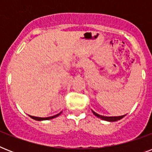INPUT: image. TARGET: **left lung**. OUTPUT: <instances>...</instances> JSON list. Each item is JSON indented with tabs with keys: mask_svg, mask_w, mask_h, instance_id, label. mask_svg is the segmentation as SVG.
I'll return each instance as SVG.
<instances>
[{
	"mask_svg": "<svg viewBox=\"0 0 152 152\" xmlns=\"http://www.w3.org/2000/svg\"><path fill=\"white\" fill-rule=\"evenodd\" d=\"M92 113H94L96 117H98V118H101V119H102V120L104 121H117L120 120V119L123 118L125 115H126V114H125V115L118 116V117H106V116H102L100 115V114H98L97 113H95V111H93V110H92Z\"/></svg>",
	"mask_w": 152,
	"mask_h": 152,
	"instance_id": "8db88e82",
	"label": "left lung"
}]
</instances>
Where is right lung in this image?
<instances>
[{"label":"right lung","mask_w":152,"mask_h":152,"mask_svg":"<svg viewBox=\"0 0 152 152\" xmlns=\"http://www.w3.org/2000/svg\"><path fill=\"white\" fill-rule=\"evenodd\" d=\"M61 113V112L60 113H58V114H57V115H54V116H52V117H49V118H38V117H34V116H30L31 118H33V119H34V120H37V121H43V120H50V119H52V118H56V117H57L58 115H60Z\"/></svg>","instance_id":"right-lung-1"}]
</instances>
